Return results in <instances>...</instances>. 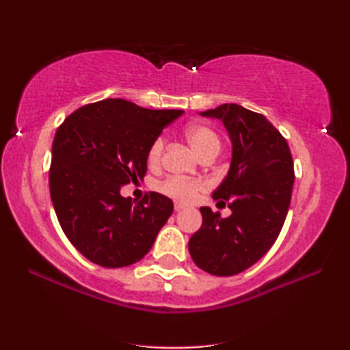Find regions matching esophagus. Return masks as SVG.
Returning <instances> with one entry per match:
<instances>
[{"mask_svg":"<svg viewBox=\"0 0 350 350\" xmlns=\"http://www.w3.org/2000/svg\"><path fill=\"white\" fill-rule=\"evenodd\" d=\"M185 208H186L185 203H180V202L175 203V211H181V209H185Z\"/></svg>","mask_w":350,"mask_h":350,"instance_id":"esophagus-1","label":"esophagus"}]
</instances>
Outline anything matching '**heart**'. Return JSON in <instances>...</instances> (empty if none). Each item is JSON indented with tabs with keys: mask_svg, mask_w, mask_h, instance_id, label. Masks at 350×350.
Returning a JSON list of instances; mask_svg holds the SVG:
<instances>
[{
	"mask_svg": "<svg viewBox=\"0 0 350 350\" xmlns=\"http://www.w3.org/2000/svg\"><path fill=\"white\" fill-rule=\"evenodd\" d=\"M186 137L187 141H189L191 147L196 150L198 157H202L203 153L208 152V150L220 147L217 134L214 133L211 128H208L205 125H191L186 130ZM163 147H164V141L161 137H158L157 141L152 144V147L148 150L150 164L158 163L161 158V153H163ZM203 189H205V183L203 181L180 178V176H172V178L165 180L163 185H161V191L181 202L193 200V198H196Z\"/></svg>",
	"mask_w": 350,
	"mask_h": 350,
	"instance_id": "obj_1",
	"label": "heart"
}]
</instances>
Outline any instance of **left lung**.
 <instances>
[{"label":"left lung","mask_w":350,"mask_h":350,"mask_svg":"<svg viewBox=\"0 0 350 350\" xmlns=\"http://www.w3.org/2000/svg\"><path fill=\"white\" fill-rule=\"evenodd\" d=\"M222 122L231 142L228 174L213 193L228 203L222 219L202 206L203 224L189 239V254L208 273L230 277L266 255L280 234L294 185V164L284 137L265 116L225 103L200 112Z\"/></svg>","instance_id":"8db88e82"}]
</instances>
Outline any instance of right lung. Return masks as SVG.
I'll return each mask as SVG.
<instances>
[{
	"label": "right lung",
	"instance_id": "add662e5",
	"mask_svg": "<svg viewBox=\"0 0 350 350\" xmlns=\"http://www.w3.org/2000/svg\"><path fill=\"white\" fill-rule=\"evenodd\" d=\"M180 116V109H145L107 98L79 107L57 128L51 202L64 233L89 261L125 267L153 247L174 203L158 192L134 203L120 189L144 178L150 147Z\"/></svg>",
	"mask_w": 350,
	"mask_h": 350
}]
</instances>
